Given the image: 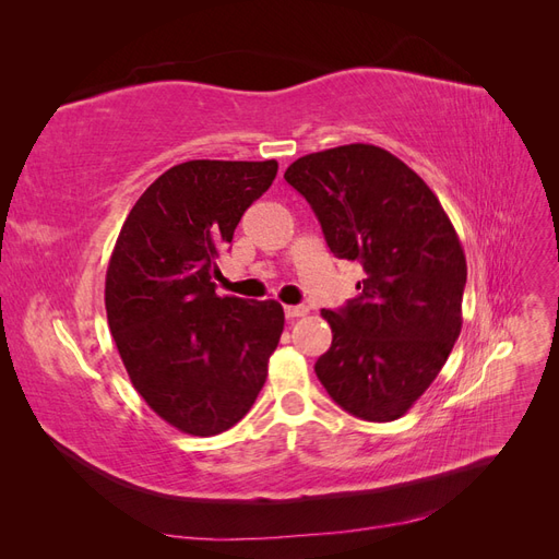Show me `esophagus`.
Returning a JSON list of instances; mask_svg holds the SVG:
<instances>
[{
	"label": "esophagus",
	"instance_id": "obj_1",
	"mask_svg": "<svg viewBox=\"0 0 559 559\" xmlns=\"http://www.w3.org/2000/svg\"><path fill=\"white\" fill-rule=\"evenodd\" d=\"M284 314H286V319H298V317L308 314V308L306 306H286Z\"/></svg>",
	"mask_w": 559,
	"mask_h": 559
}]
</instances>
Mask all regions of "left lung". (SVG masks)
<instances>
[{"label": "left lung", "mask_w": 559, "mask_h": 559, "mask_svg": "<svg viewBox=\"0 0 559 559\" xmlns=\"http://www.w3.org/2000/svg\"><path fill=\"white\" fill-rule=\"evenodd\" d=\"M284 179L310 202L335 257L366 273L357 298L321 310L333 341L314 373L354 417L399 419L462 331L466 259L454 226L425 179L373 144L308 154Z\"/></svg>", "instance_id": "left-lung-1"}]
</instances>
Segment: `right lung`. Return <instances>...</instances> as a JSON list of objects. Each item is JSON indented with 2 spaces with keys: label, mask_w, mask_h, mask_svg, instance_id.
<instances>
[{
  "label": "right lung",
  "mask_w": 559,
  "mask_h": 559,
  "mask_svg": "<svg viewBox=\"0 0 559 559\" xmlns=\"http://www.w3.org/2000/svg\"><path fill=\"white\" fill-rule=\"evenodd\" d=\"M277 160H189L134 202L111 251L105 308L132 386L158 417L216 436L249 413L284 331L277 300L218 296L216 259Z\"/></svg>",
  "instance_id": "1"
}]
</instances>
